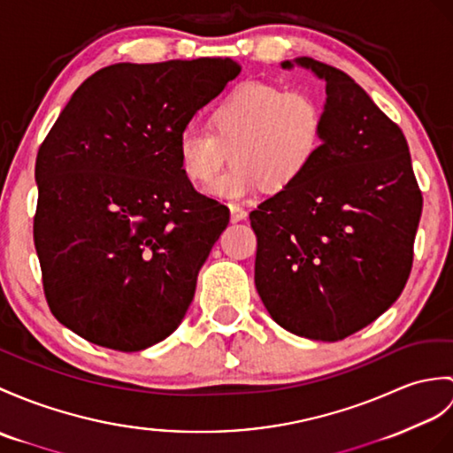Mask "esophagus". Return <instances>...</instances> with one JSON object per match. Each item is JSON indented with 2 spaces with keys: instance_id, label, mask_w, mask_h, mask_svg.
<instances>
[{
  "instance_id": "1",
  "label": "esophagus",
  "mask_w": 453,
  "mask_h": 453,
  "mask_svg": "<svg viewBox=\"0 0 453 453\" xmlns=\"http://www.w3.org/2000/svg\"><path fill=\"white\" fill-rule=\"evenodd\" d=\"M229 210H231V222H241V219L247 218V210L243 206L229 203Z\"/></svg>"
}]
</instances>
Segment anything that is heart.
Listing matches in <instances>:
<instances>
[{"instance_id": "1", "label": "heart", "mask_w": 453, "mask_h": 453, "mask_svg": "<svg viewBox=\"0 0 453 453\" xmlns=\"http://www.w3.org/2000/svg\"><path fill=\"white\" fill-rule=\"evenodd\" d=\"M208 131L185 127L177 136L181 172L210 183L228 156L236 165L210 185V193L243 198L266 187L288 193L317 162L326 141V111L304 90L268 82H239L208 111Z\"/></svg>"}]
</instances>
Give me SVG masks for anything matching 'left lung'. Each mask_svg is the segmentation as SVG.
Masks as SVG:
<instances>
[{
  "label": "left lung",
  "instance_id": "8db88e82",
  "mask_svg": "<svg viewBox=\"0 0 453 453\" xmlns=\"http://www.w3.org/2000/svg\"><path fill=\"white\" fill-rule=\"evenodd\" d=\"M297 63L326 81V141L297 187L249 214L255 283L281 328L338 342L402 296L423 195L397 123L347 73Z\"/></svg>",
  "mask_w": 453,
  "mask_h": 453
}]
</instances>
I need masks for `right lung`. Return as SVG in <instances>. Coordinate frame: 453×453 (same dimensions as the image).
<instances>
[{
	"label": "right lung",
	"mask_w": 453,
	"mask_h": 453,
	"mask_svg": "<svg viewBox=\"0 0 453 453\" xmlns=\"http://www.w3.org/2000/svg\"><path fill=\"white\" fill-rule=\"evenodd\" d=\"M239 73L229 58L115 63L81 84L40 144L42 286L81 338L141 351L181 324L229 208L181 172L177 136Z\"/></svg>",
	"instance_id": "right-lung-1"
}]
</instances>
